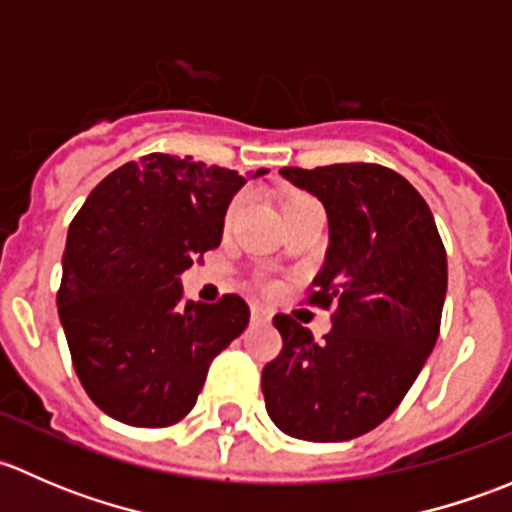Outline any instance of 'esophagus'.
Instances as JSON below:
<instances>
[{
	"label": "esophagus",
	"mask_w": 512,
	"mask_h": 512,
	"mask_svg": "<svg viewBox=\"0 0 512 512\" xmlns=\"http://www.w3.org/2000/svg\"><path fill=\"white\" fill-rule=\"evenodd\" d=\"M270 319H272V312H270V309L260 307V304H255V307H252V322L265 324V322H270Z\"/></svg>",
	"instance_id": "1"
}]
</instances>
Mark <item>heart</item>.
Segmentation results:
<instances>
[{"mask_svg":"<svg viewBox=\"0 0 512 512\" xmlns=\"http://www.w3.org/2000/svg\"><path fill=\"white\" fill-rule=\"evenodd\" d=\"M235 208H237V203H235V205H232V208H230V213H227V220H230V218H232V213H235Z\"/></svg>","mask_w":512,"mask_h":512,"instance_id":"b5f03b06","label":"heart"}]
</instances>
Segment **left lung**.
<instances>
[{
	"label": "left lung",
	"mask_w": 512,
	"mask_h": 512,
	"mask_svg": "<svg viewBox=\"0 0 512 512\" xmlns=\"http://www.w3.org/2000/svg\"><path fill=\"white\" fill-rule=\"evenodd\" d=\"M280 173L327 210L329 247L309 302L339 309L324 342L277 314L285 344L262 369L267 414L302 441H349L394 414L436 347L446 250L426 200L384 165Z\"/></svg>",
	"instance_id": "left-lung-1"
}]
</instances>
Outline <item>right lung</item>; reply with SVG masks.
<instances>
[{"label": "right lung", "instance_id": "obj_1", "mask_svg": "<svg viewBox=\"0 0 512 512\" xmlns=\"http://www.w3.org/2000/svg\"><path fill=\"white\" fill-rule=\"evenodd\" d=\"M247 178L151 153L106 175L76 213L56 304L76 374L103 414L141 428L178 423L210 361L245 332V299L183 302L180 275L220 245Z\"/></svg>", "mask_w": 512, "mask_h": 512}]
</instances>
